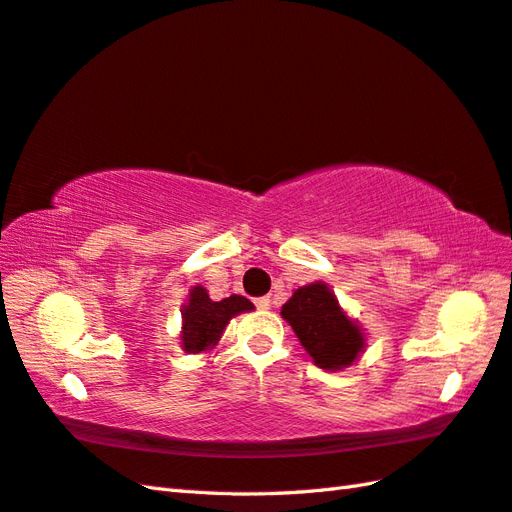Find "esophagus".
I'll use <instances>...</instances> for the list:
<instances>
[{
    "label": "esophagus",
    "mask_w": 512,
    "mask_h": 512,
    "mask_svg": "<svg viewBox=\"0 0 512 512\" xmlns=\"http://www.w3.org/2000/svg\"><path fill=\"white\" fill-rule=\"evenodd\" d=\"M255 305L259 307V310H268V307H270V296H259V299H255Z\"/></svg>",
    "instance_id": "obj_1"
}]
</instances>
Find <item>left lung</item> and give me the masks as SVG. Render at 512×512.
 I'll return each mask as SVG.
<instances>
[{"label": "left lung", "mask_w": 512, "mask_h": 512, "mask_svg": "<svg viewBox=\"0 0 512 512\" xmlns=\"http://www.w3.org/2000/svg\"><path fill=\"white\" fill-rule=\"evenodd\" d=\"M296 338L314 362L327 371H340L364 349L362 329L340 310L338 299L325 283H310L292 294L281 307Z\"/></svg>", "instance_id": "8db88e82"}]
</instances>
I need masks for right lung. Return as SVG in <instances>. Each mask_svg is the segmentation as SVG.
I'll list each match as a JSON object with an SVG mask.
<instances>
[{
    "label": "right lung",
    "instance_id": "obj_1",
    "mask_svg": "<svg viewBox=\"0 0 512 512\" xmlns=\"http://www.w3.org/2000/svg\"><path fill=\"white\" fill-rule=\"evenodd\" d=\"M253 303L246 296L231 294L229 299L211 301L205 288L189 292V303L183 305V347L187 353H200L213 347L222 336L229 320L242 312H251Z\"/></svg>",
    "mask_w": 512,
    "mask_h": 512
}]
</instances>
